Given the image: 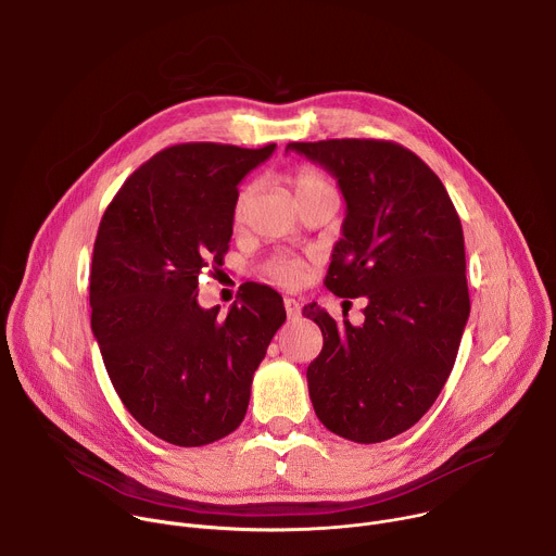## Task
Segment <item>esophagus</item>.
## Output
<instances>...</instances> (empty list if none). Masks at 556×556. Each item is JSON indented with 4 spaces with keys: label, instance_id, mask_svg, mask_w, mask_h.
Listing matches in <instances>:
<instances>
[{
    "label": "esophagus",
    "instance_id": "34e87169",
    "mask_svg": "<svg viewBox=\"0 0 556 556\" xmlns=\"http://www.w3.org/2000/svg\"><path fill=\"white\" fill-rule=\"evenodd\" d=\"M283 305H286V314H288V319H290V321L299 319V316H301V305H299V301H296V299L286 296V299H283Z\"/></svg>",
    "mask_w": 556,
    "mask_h": 556
}]
</instances>
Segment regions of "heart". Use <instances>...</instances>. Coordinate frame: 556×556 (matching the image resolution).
I'll return each instance as SVG.
<instances>
[{
	"label": "heart",
	"mask_w": 556,
	"mask_h": 556,
	"mask_svg": "<svg viewBox=\"0 0 556 556\" xmlns=\"http://www.w3.org/2000/svg\"><path fill=\"white\" fill-rule=\"evenodd\" d=\"M330 185L326 182V178L321 174H316L314 169H299L294 176H292V189L296 193V200L307 195V193H314V191H321V189H328ZM249 198H251V189L242 191V195L237 198V204H235V222H242L244 217V211H247V204H249ZM266 273L273 281L281 283V286H299L303 281V275H305V264L294 257V255H275L268 264H266Z\"/></svg>",
	"instance_id": "heart-1"
}]
</instances>
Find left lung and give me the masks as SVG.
Masks as SVG:
<instances>
[{"instance_id": "obj_1", "label": "left lung", "mask_w": 556, "mask_h": 556, "mask_svg": "<svg viewBox=\"0 0 556 556\" xmlns=\"http://www.w3.org/2000/svg\"><path fill=\"white\" fill-rule=\"evenodd\" d=\"M288 149L332 174L348 204L326 286L367 296L358 328L316 303L303 307L324 334L305 374L314 414L345 440H389L435 403L468 321L457 211L440 178L399 142L337 138Z\"/></svg>"}]
</instances>
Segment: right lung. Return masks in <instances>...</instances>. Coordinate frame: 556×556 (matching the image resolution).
<instances>
[{
	"mask_svg": "<svg viewBox=\"0 0 556 556\" xmlns=\"http://www.w3.org/2000/svg\"><path fill=\"white\" fill-rule=\"evenodd\" d=\"M275 147H167L125 180L101 219L92 332L127 412L169 444L204 446L242 425L255 369L286 321L281 294L260 283L226 316L198 303L202 268L228 251L237 185Z\"/></svg>",
	"mask_w": 556,
	"mask_h": 556,
	"instance_id": "add662e5",
	"label": "right lung"
}]
</instances>
